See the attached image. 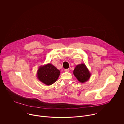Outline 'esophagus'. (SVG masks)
<instances>
[{
    "mask_svg": "<svg viewBox=\"0 0 124 124\" xmlns=\"http://www.w3.org/2000/svg\"><path fill=\"white\" fill-rule=\"evenodd\" d=\"M64 70L66 72H69L70 71V70H69V69H66Z\"/></svg>",
    "mask_w": 124,
    "mask_h": 124,
    "instance_id": "obj_1",
    "label": "esophagus"
}]
</instances>
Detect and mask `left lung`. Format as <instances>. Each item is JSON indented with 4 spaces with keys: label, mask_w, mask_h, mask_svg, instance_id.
Masks as SVG:
<instances>
[{
    "label": "left lung",
    "mask_w": 124,
    "mask_h": 124,
    "mask_svg": "<svg viewBox=\"0 0 124 124\" xmlns=\"http://www.w3.org/2000/svg\"><path fill=\"white\" fill-rule=\"evenodd\" d=\"M75 76L78 80L84 83L87 81L90 77V74L84 64H81L77 65L73 72Z\"/></svg>",
    "instance_id": "8db88e82"
}]
</instances>
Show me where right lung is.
<instances>
[{"label": "right lung", "instance_id": "add662e5", "mask_svg": "<svg viewBox=\"0 0 124 124\" xmlns=\"http://www.w3.org/2000/svg\"><path fill=\"white\" fill-rule=\"evenodd\" d=\"M59 75V70L50 63L41 66L37 72V77L39 80L47 85L54 83Z\"/></svg>", "mask_w": 124, "mask_h": 124}]
</instances>
